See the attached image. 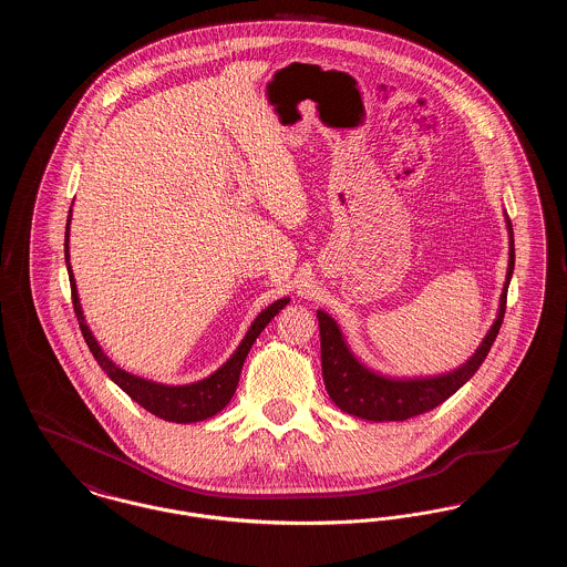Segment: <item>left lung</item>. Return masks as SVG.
Masks as SVG:
<instances>
[{"mask_svg":"<svg viewBox=\"0 0 567 567\" xmlns=\"http://www.w3.org/2000/svg\"><path fill=\"white\" fill-rule=\"evenodd\" d=\"M506 227L511 238L508 250V271L504 291L499 297L497 319L491 324L485 340L476 352L457 370L440 377L425 378H393L382 377L374 370L365 368L347 344L338 323L323 312L317 310L319 329H321V363H323L324 389L331 402L342 412L365 421H405L430 412L433 408L446 402L455 391H458L476 370L483 365L486 354L491 351L499 327L506 315V297L508 285L514 271V234L513 223L506 215Z\"/></svg>","mask_w":567,"mask_h":567,"instance_id":"obj_1","label":"left lung"}]
</instances>
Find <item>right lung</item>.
Here are the masks:
<instances>
[{
  "label": "right lung",
  "mask_w": 567,
  "mask_h": 567,
  "mask_svg": "<svg viewBox=\"0 0 567 567\" xmlns=\"http://www.w3.org/2000/svg\"><path fill=\"white\" fill-rule=\"evenodd\" d=\"M70 220H72V210L68 216V227H65V266L70 274V287H72V301H74V312L81 324L82 338L89 347V351L93 352L95 361L100 363V368L109 374L112 382H116L134 402L146 408L151 414L159 416L163 421H172V423H197L204 419L215 416L216 412H220L225 405L231 402L240 372H243L244 359L250 351V347L255 344V340L259 338V333L266 329V324L291 301L289 297H282L278 301L270 303L266 310H261L257 315V319L248 327L246 336H244L240 347L234 351V354L216 370L215 374H210L204 380L190 382V384H162V382H153L146 378L134 377L125 370H121L106 352L102 351V347L97 344L95 336L91 333L89 324L84 323V315H82L81 297L76 291V280L72 274L70 266Z\"/></svg>",
  "instance_id": "obj_1"
}]
</instances>
